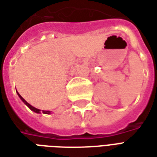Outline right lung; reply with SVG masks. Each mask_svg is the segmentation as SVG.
Listing matches in <instances>:
<instances>
[{"mask_svg":"<svg viewBox=\"0 0 157 157\" xmlns=\"http://www.w3.org/2000/svg\"><path fill=\"white\" fill-rule=\"evenodd\" d=\"M17 94H18L19 98H21V100H22V102H24V103H25L26 105L28 106V107H29V109H31V110H32V111H33V112L37 113H40V111H41V110H39V109H36V108H34V107H33L32 105H30V104H29V102H26V101H25V99L23 98H22V96H21V95H20V94H19L18 92H17ZM43 113H46V114H49V113H50V111H44V110H43Z\"/></svg>","mask_w":157,"mask_h":157,"instance_id":"obj_1","label":"right lung"}]
</instances>
